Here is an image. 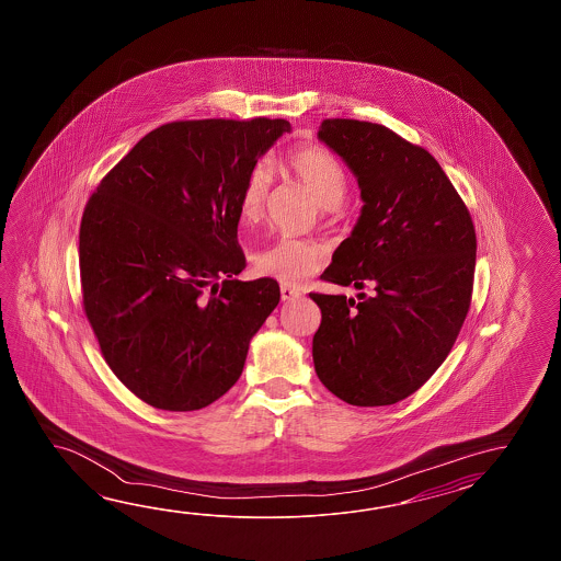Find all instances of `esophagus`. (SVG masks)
<instances>
[{
	"label": "esophagus",
	"mask_w": 561,
	"mask_h": 561,
	"mask_svg": "<svg viewBox=\"0 0 561 561\" xmlns=\"http://www.w3.org/2000/svg\"><path fill=\"white\" fill-rule=\"evenodd\" d=\"M300 295H302V293H300L298 288H295V286H280V297H283V300H295V298L300 297Z\"/></svg>",
	"instance_id": "esophagus-1"
}]
</instances>
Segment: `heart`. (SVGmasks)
<instances>
[{
    "mask_svg": "<svg viewBox=\"0 0 561 561\" xmlns=\"http://www.w3.org/2000/svg\"><path fill=\"white\" fill-rule=\"evenodd\" d=\"M278 168L305 184L322 208H336L345 201L348 176L339 158L321 146H300L278 162ZM268 198V172L263 167L251 170L240 192V215L249 222H259ZM327 251L310 240L285 237L259 252L256 271L285 285H300L305 278L321 271Z\"/></svg>",
    "mask_w": 561,
    "mask_h": 561,
    "instance_id": "heart-1",
    "label": "heart"
}]
</instances>
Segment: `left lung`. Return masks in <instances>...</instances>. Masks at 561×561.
<instances>
[{"label": "left lung", "mask_w": 561, "mask_h": 561, "mask_svg": "<svg viewBox=\"0 0 561 561\" xmlns=\"http://www.w3.org/2000/svg\"><path fill=\"white\" fill-rule=\"evenodd\" d=\"M319 140L357 176L363 210L322 280L355 298L310 293L321 309L312 360L348 405H393L454 348L471 305L476 227L439 162L381 124L322 119Z\"/></svg>", "instance_id": "obj_1"}]
</instances>
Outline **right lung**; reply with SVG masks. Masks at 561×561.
Instances as JSON below:
<instances>
[{
    "label": "right lung",
    "instance_id": "add662e5",
    "mask_svg": "<svg viewBox=\"0 0 561 561\" xmlns=\"http://www.w3.org/2000/svg\"><path fill=\"white\" fill-rule=\"evenodd\" d=\"M286 119H180L98 184L80 225L84 312L107 367L144 403L196 411L239 381L275 278L239 280L240 192Z\"/></svg>",
    "mask_w": 561,
    "mask_h": 561
}]
</instances>
